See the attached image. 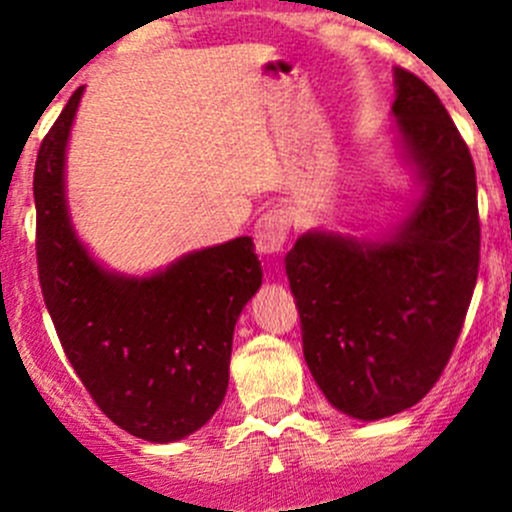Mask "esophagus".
I'll use <instances>...</instances> for the list:
<instances>
[{"label": "esophagus", "instance_id": "esophagus-1", "mask_svg": "<svg viewBox=\"0 0 512 512\" xmlns=\"http://www.w3.org/2000/svg\"><path fill=\"white\" fill-rule=\"evenodd\" d=\"M289 237V213L282 208L267 210L255 225V250L260 255L272 257L285 250Z\"/></svg>", "mask_w": 512, "mask_h": 512}]
</instances>
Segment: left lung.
<instances>
[{
  "mask_svg": "<svg viewBox=\"0 0 512 512\" xmlns=\"http://www.w3.org/2000/svg\"><path fill=\"white\" fill-rule=\"evenodd\" d=\"M396 151L418 198L386 235L309 230L285 257L304 361L329 404L379 421L418 404L451 359L478 280L476 168L441 98L394 69Z\"/></svg>",
  "mask_w": 512,
  "mask_h": 512,
  "instance_id": "8db88e82",
  "label": "left lung"
}]
</instances>
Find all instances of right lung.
Masks as SVG:
<instances>
[{
  "label": "right lung",
  "instance_id": "add662e5",
  "mask_svg": "<svg viewBox=\"0 0 512 512\" xmlns=\"http://www.w3.org/2000/svg\"><path fill=\"white\" fill-rule=\"evenodd\" d=\"M84 86L39 148L36 262L46 309L98 409L131 436L170 443L223 404L232 332L262 285L252 237L188 252L153 275H121L91 257L71 223L66 146Z\"/></svg>",
  "mask_w": 512,
  "mask_h": 512
}]
</instances>
